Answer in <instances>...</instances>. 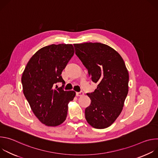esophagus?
<instances>
[{"instance_id":"obj_1","label":"esophagus","mask_w":158,"mask_h":158,"mask_svg":"<svg viewBox=\"0 0 158 158\" xmlns=\"http://www.w3.org/2000/svg\"><path fill=\"white\" fill-rule=\"evenodd\" d=\"M76 96H83V95H84V92H83V91L77 92V93H76Z\"/></svg>"}]
</instances>
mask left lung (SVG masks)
<instances>
[{
  "instance_id": "8db88e82",
  "label": "left lung",
  "mask_w": 158,
  "mask_h": 158,
  "mask_svg": "<svg viewBox=\"0 0 158 158\" xmlns=\"http://www.w3.org/2000/svg\"><path fill=\"white\" fill-rule=\"evenodd\" d=\"M74 46L89 76L98 84L94 92L87 93L91 104L85 109V119L94 128H106L121 114L128 93L125 63L118 52L104 44L87 42Z\"/></svg>"
}]
</instances>
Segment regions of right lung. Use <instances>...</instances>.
Here are the masks:
<instances>
[{
	"label": "right lung",
	"mask_w": 158,
	"mask_h": 158,
	"mask_svg": "<svg viewBox=\"0 0 158 158\" xmlns=\"http://www.w3.org/2000/svg\"><path fill=\"white\" fill-rule=\"evenodd\" d=\"M74 53L72 44H52L39 49L29 60L21 81L24 94L39 120L48 126H57L66 119L68 104L74 91H64L61 76ZM63 85L58 88L56 84Z\"/></svg>",
	"instance_id": "1"
}]
</instances>
